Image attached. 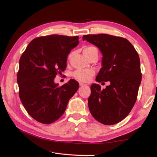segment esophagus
<instances>
[{"label":"esophagus","instance_id":"obj_1","mask_svg":"<svg viewBox=\"0 0 157 157\" xmlns=\"http://www.w3.org/2000/svg\"><path fill=\"white\" fill-rule=\"evenodd\" d=\"M79 86H85V84H83V83H79Z\"/></svg>","mask_w":157,"mask_h":157}]
</instances>
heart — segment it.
<instances>
[{"mask_svg": "<svg viewBox=\"0 0 157 157\" xmlns=\"http://www.w3.org/2000/svg\"><path fill=\"white\" fill-rule=\"evenodd\" d=\"M97 51L94 46H85L83 49V52H84V55L87 56L89 55L90 53H92L93 51ZM94 70L90 69V70H86V71H77L74 73H73V77L77 79H78L79 81L82 82H88L89 81L90 78H91L92 75H94Z\"/></svg>", "mask_w": 157, "mask_h": 157, "instance_id": "heart-1", "label": "heart"}]
</instances>
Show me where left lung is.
Masks as SVG:
<instances>
[{
	"mask_svg": "<svg viewBox=\"0 0 157 157\" xmlns=\"http://www.w3.org/2000/svg\"><path fill=\"white\" fill-rule=\"evenodd\" d=\"M82 40L102 53V67L96 81L110 82L102 90L97 84L91 85L90 111L102 124H115L128 115L137 99L142 81L139 55L131 43L121 37L102 34L84 35Z\"/></svg>",
	"mask_w": 157,
	"mask_h": 157,
	"instance_id": "left-lung-1",
	"label": "left lung"
}]
</instances>
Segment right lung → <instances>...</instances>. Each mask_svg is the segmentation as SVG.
I'll list each match as a JSON object with an SVG mask.
<instances>
[{
    "mask_svg": "<svg viewBox=\"0 0 157 157\" xmlns=\"http://www.w3.org/2000/svg\"><path fill=\"white\" fill-rule=\"evenodd\" d=\"M78 44V36H42L31 41L20 58L17 78L19 98L38 122L50 124L61 117L78 90V82L73 79L61 86L55 82L56 74L66 69L68 55Z\"/></svg>",
    "mask_w": 157,
    "mask_h": 157,
    "instance_id": "1",
    "label": "right lung"
}]
</instances>
